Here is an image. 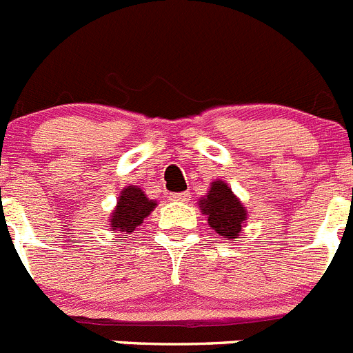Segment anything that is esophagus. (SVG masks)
I'll list each match as a JSON object with an SVG mask.
<instances>
[{"instance_id": "1", "label": "esophagus", "mask_w": 353, "mask_h": 353, "mask_svg": "<svg viewBox=\"0 0 353 353\" xmlns=\"http://www.w3.org/2000/svg\"><path fill=\"white\" fill-rule=\"evenodd\" d=\"M171 199H173V201L185 203V201H189V192H176V194H171Z\"/></svg>"}]
</instances>
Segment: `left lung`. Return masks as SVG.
I'll return each instance as SVG.
<instances>
[{
    "label": "left lung",
    "instance_id": "1",
    "mask_svg": "<svg viewBox=\"0 0 353 353\" xmlns=\"http://www.w3.org/2000/svg\"><path fill=\"white\" fill-rule=\"evenodd\" d=\"M201 210L208 215L210 228L215 229L221 236H225L232 240L241 231V224L247 219L243 205L236 198L228 183L216 180L212 183L208 196L203 198Z\"/></svg>",
    "mask_w": 353,
    "mask_h": 353
}]
</instances>
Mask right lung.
I'll use <instances>...</instances> for the list:
<instances>
[{
  "instance_id": "obj_1",
  "label": "right lung",
  "mask_w": 353,
  "mask_h": 353,
  "mask_svg": "<svg viewBox=\"0 0 353 353\" xmlns=\"http://www.w3.org/2000/svg\"><path fill=\"white\" fill-rule=\"evenodd\" d=\"M155 208V201L148 199L140 187L129 185L122 190L121 199L117 203V208L113 210L112 228L115 231L132 232L138 225L143 222L147 215H150Z\"/></svg>"
}]
</instances>
